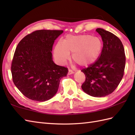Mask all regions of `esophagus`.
<instances>
[{"label":"esophagus","instance_id":"1","mask_svg":"<svg viewBox=\"0 0 135 135\" xmlns=\"http://www.w3.org/2000/svg\"><path fill=\"white\" fill-rule=\"evenodd\" d=\"M74 73V72L72 70L69 69V70H68V75H71V74H73Z\"/></svg>","mask_w":135,"mask_h":135}]
</instances>
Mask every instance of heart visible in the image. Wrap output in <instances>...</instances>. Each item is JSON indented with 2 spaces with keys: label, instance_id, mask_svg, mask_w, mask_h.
Returning a JSON list of instances; mask_svg holds the SVG:
<instances>
[{
  "label": "heart",
  "instance_id": "heart-1",
  "mask_svg": "<svg viewBox=\"0 0 135 135\" xmlns=\"http://www.w3.org/2000/svg\"><path fill=\"white\" fill-rule=\"evenodd\" d=\"M103 42L98 37L90 35H68L63 42L59 41L54 47V54L61 64L72 59L81 66H88L95 62L101 53Z\"/></svg>",
  "mask_w": 135,
  "mask_h": 135
}]
</instances>
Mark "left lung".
<instances>
[{
	"instance_id": "1",
	"label": "left lung",
	"mask_w": 135,
	"mask_h": 135,
	"mask_svg": "<svg viewBox=\"0 0 135 135\" xmlns=\"http://www.w3.org/2000/svg\"><path fill=\"white\" fill-rule=\"evenodd\" d=\"M103 46L99 58L82 70L86 76L82 89L89 95L104 97L112 93L124 76L126 57L122 42L118 37L102 28H97Z\"/></svg>"
}]
</instances>
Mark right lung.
I'll return each instance as SVG.
<instances>
[{
  "mask_svg": "<svg viewBox=\"0 0 135 135\" xmlns=\"http://www.w3.org/2000/svg\"><path fill=\"white\" fill-rule=\"evenodd\" d=\"M62 30H38L25 36L17 45L11 62L13 81L24 95L45 102L58 90L60 81L68 68L56 65L52 59L54 41Z\"/></svg>",
  "mask_w": 135,
  "mask_h": 135,
  "instance_id": "obj_1",
  "label": "right lung"
}]
</instances>
